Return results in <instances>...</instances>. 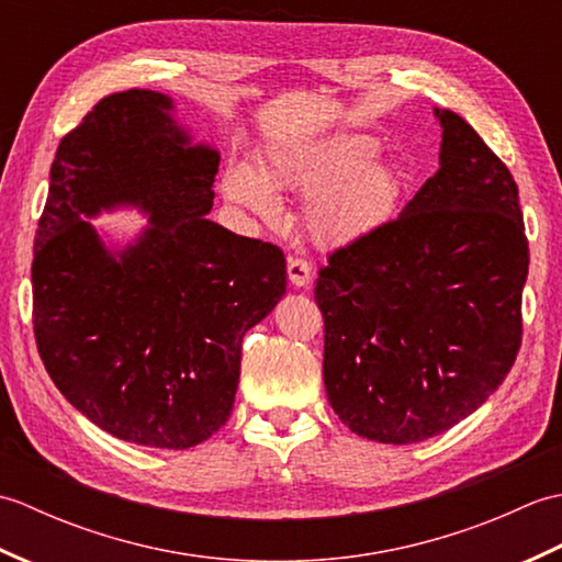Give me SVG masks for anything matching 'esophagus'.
<instances>
[{"label":"esophagus","mask_w":562,"mask_h":562,"mask_svg":"<svg viewBox=\"0 0 562 562\" xmlns=\"http://www.w3.org/2000/svg\"><path fill=\"white\" fill-rule=\"evenodd\" d=\"M288 274L294 288H306V284L312 282V262L304 258H290Z\"/></svg>","instance_id":"34e87169"}]
</instances>
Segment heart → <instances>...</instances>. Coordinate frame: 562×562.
<instances>
[{"instance_id": "1", "label": "heart", "mask_w": 562, "mask_h": 562, "mask_svg": "<svg viewBox=\"0 0 562 562\" xmlns=\"http://www.w3.org/2000/svg\"><path fill=\"white\" fill-rule=\"evenodd\" d=\"M376 154L379 142L360 133L296 142L268 151L258 173L246 164L232 166L224 193L260 217L278 212L272 190L314 193L306 205L308 232L318 244L348 246L372 236L396 210L398 171Z\"/></svg>"}]
</instances>
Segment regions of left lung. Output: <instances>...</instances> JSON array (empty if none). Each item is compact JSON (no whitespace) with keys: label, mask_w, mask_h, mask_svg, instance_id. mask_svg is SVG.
<instances>
[{"label":"left lung","mask_w":562,"mask_h":562,"mask_svg":"<svg viewBox=\"0 0 562 562\" xmlns=\"http://www.w3.org/2000/svg\"><path fill=\"white\" fill-rule=\"evenodd\" d=\"M439 169L396 220L318 270L328 403L355 435L413 445L469 417L521 345L529 272L519 190L451 111Z\"/></svg>","instance_id":"obj_1"}]
</instances>
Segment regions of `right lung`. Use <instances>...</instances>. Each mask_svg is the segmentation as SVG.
Returning a JSON list of instances; mask_svg holds the SVG:
<instances>
[{
  "mask_svg": "<svg viewBox=\"0 0 562 562\" xmlns=\"http://www.w3.org/2000/svg\"><path fill=\"white\" fill-rule=\"evenodd\" d=\"M169 97L101 99L59 142L33 250V333L59 393L105 432L188 449L229 420L246 330L288 288L284 254L210 222L220 154L190 145ZM150 226L115 255L87 216Z\"/></svg>",
  "mask_w": 562,
  "mask_h": 562,
  "instance_id": "obj_1",
  "label": "right lung"
}]
</instances>
